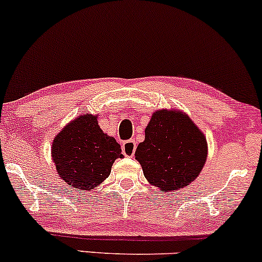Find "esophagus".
<instances>
[{"instance_id":"34e87169","label":"esophagus","mask_w":262,"mask_h":262,"mask_svg":"<svg viewBox=\"0 0 262 262\" xmlns=\"http://www.w3.org/2000/svg\"><path fill=\"white\" fill-rule=\"evenodd\" d=\"M135 149H137V143H135L134 139L127 140L122 145L123 154H124V156H127V158H133L134 152H135Z\"/></svg>"}]
</instances>
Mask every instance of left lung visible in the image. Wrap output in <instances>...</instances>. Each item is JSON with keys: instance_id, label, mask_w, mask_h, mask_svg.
<instances>
[{"instance_id": "obj_1", "label": "left lung", "mask_w": 262, "mask_h": 262, "mask_svg": "<svg viewBox=\"0 0 262 262\" xmlns=\"http://www.w3.org/2000/svg\"><path fill=\"white\" fill-rule=\"evenodd\" d=\"M207 152L206 137L187 114L160 110L152 113L135 159L150 185L162 192H173L197 179Z\"/></svg>"}]
</instances>
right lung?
<instances>
[{
    "label": "right lung",
    "instance_id": "add662e5",
    "mask_svg": "<svg viewBox=\"0 0 262 262\" xmlns=\"http://www.w3.org/2000/svg\"><path fill=\"white\" fill-rule=\"evenodd\" d=\"M52 158L58 175L75 189L91 191L110 176L121 145L100 128L97 116L83 114L54 138Z\"/></svg>",
    "mask_w": 262,
    "mask_h": 262
}]
</instances>
